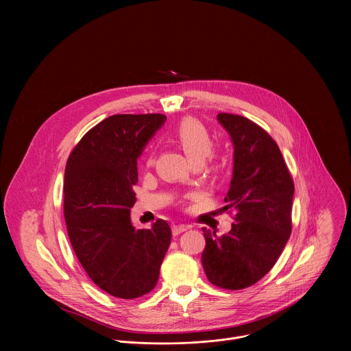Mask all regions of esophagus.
I'll return each instance as SVG.
<instances>
[{
    "instance_id": "1",
    "label": "esophagus",
    "mask_w": 351,
    "mask_h": 351,
    "mask_svg": "<svg viewBox=\"0 0 351 351\" xmlns=\"http://www.w3.org/2000/svg\"><path fill=\"white\" fill-rule=\"evenodd\" d=\"M189 228H191V227L186 226V224H174V226H173V235L177 237V235H180L181 232H184V231H186V230H189Z\"/></svg>"
}]
</instances>
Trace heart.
I'll list each match as a JSON object with an SVG mask.
<instances>
[{
	"instance_id": "1",
	"label": "heart",
	"mask_w": 351,
	"mask_h": 351,
	"mask_svg": "<svg viewBox=\"0 0 351 351\" xmlns=\"http://www.w3.org/2000/svg\"><path fill=\"white\" fill-rule=\"evenodd\" d=\"M173 138L178 145L182 147V150L186 152V155L195 162L200 163L201 160L208 155V159L210 165L217 163L220 159V155L216 154L212 149V135L206 130V127L193 117H185L182 119L173 131ZM146 163H152V155L149 152L146 158Z\"/></svg>"
}]
</instances>
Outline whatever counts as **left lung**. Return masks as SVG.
Here are the masks:
<instances>
[{
    "instance_id": "left-lung-1",
    "label": "left lung",
    "mask_w": 351,
    "mask_h": 351,
    "mask_svg": "<svg viewBox=\"0 0 351 351\" xmlns=\"http://www.w3.org/2000/svg\"><path fill=\"white\" fill-rule=\"evenodd\" d=\"M234 143V171L226 209L232 228L217 237L202 228L204 271L210 284L239 291L266 276L292 232L295 184L276 141L247 117L219 113ZM231 212V210H230Z\"/></svg>"
}]
</instances>
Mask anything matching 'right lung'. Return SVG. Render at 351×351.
<instances>
[{
  "label": "right lung",
  "mask_w": 351,
  "mask_h": 351,
  "mask_svg": "<svg viewBox=\"0 0 351 351\" xmlns=\"http://www.w3.org/2000/svg\"><path fill=\"white\" fill-rule=\"evenodd\" d=\"M165 120L160 113L109 116L82 136L66 163L63 215L70 243L90 280L119 299L150 293L170 246L165 220L135 230L130 217L136 159Z\"/></svg>",
  "instance_id": "1"
}]
</instances>
